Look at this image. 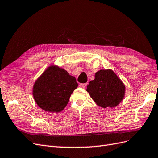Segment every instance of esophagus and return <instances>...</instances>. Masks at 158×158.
<instances>
[{
    "instance_id": "esophagus-1",
    "label": "esophagus",
    "mask_w": 158,
    "mask_h": 158,
    "mask_svg": "<svg viewBox=\"0 0 158 158\" xmlns=\"http://www.w3.org/2000/svg\"><path fill=\"white\" fill-rule=\"evenodd\" d=\"M79 86H80L81 87L83 88V89H85V88L86 86H87V83H81L80 85H79Z\"/></svg>"
}]
</instances>
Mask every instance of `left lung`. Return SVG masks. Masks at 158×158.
Wrapping results in <instances>:
<instances>
[{
	"label": "left lung",
	"mask_w": 158,
	"mask_h": 158,
	"mask_svg": "<svg viewBox=\"0 0 158 158\" xmlns=\"http://www.w3.org/2000/svg\"><path fill=\"white\" fill-rule=\"evenodd\" d=\"M86 91L99 106L114 108L124 99L125 85L111 69H101L96 73Z\"/></svg>",
	"instance_id": "left-lung-1"
}]
</instances>
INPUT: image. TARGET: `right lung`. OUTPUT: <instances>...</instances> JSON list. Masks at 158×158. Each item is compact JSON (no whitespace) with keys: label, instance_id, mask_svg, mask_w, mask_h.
I'll use <instances>...</instances> for the list:
<instances>
[{"label":"right lung","instance_id":"add662e5","mask_svg":"<svg viewBox=\"0 0 158 158\" xmlns=\"http://www.w3.org/2000/svg\"><path fill=\"white\" fill-rule=\"evenodd\" d=\"M77 86L75 77L64 69L51 65L36 79L32 94L40 108L49 112H59L67 105Z\"/></svg>","mask_w":158,"mask_h":158}]
</instances>
